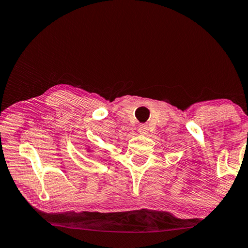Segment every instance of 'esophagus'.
<instances>
[{"mask_svg": "<svg viewBox=\"0 0 248 248\" xmlns=\"http://www.w3.org/2000/svg\"><path fill=\"white\" fill-rule=\"evenodd\" d=\"M149 131V127L147 124H140L139 125V132L142 133V135H147Z\"/></svg>", "mask_w": 248, "mask_h": 248, "instance_id": "esophagus-1", "label": "esophagus"}]
</instances>
